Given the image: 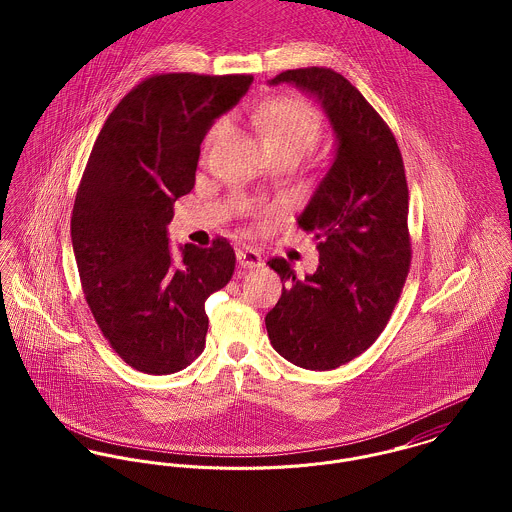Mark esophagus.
<instances>
[{
    "mask_svg": "<svg viewBox=\"0 0 512 512\" xmlns=\"http://www.w3.org/2000/svg\"><path fill=\"white\" fill-rule=\"evenodd\" d=\"M236 260H238V264L242 268H258V266H262V256L256 250L248 248V246L236 250Z\"/></svg>",
    "mask_w": 512,
    "mask_h": 512,
    "instance_id": "esophagus-1",
    "label": "esophagus"
}]
</instances>
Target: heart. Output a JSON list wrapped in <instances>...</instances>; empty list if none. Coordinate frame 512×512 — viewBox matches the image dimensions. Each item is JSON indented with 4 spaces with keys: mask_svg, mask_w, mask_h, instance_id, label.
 Here are the masks:
<instances>
[{
    "mask_svg": "<svg viewBox=\"0 0 512 512\" xmlns=\"http://www.w3.org/2000/svg\"><path fill=\"white\" fill-rule=\"evenodd\" d=\"M252 124L270 155L293 153L301 157L317 144L323 130L319 114L299 98H274L260 104L252 114ZM224 130L226 118H220L209 130L207 144L217 142Z\"/></svg>",
    "mask_w": 512,
    "mask_h": 512,
    "instance_id": "b5f03b06",
    "label": "heart"
}]
</instances>
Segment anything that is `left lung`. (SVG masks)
I'll return each instance as SVG.
<instances>
[{
	"label": "left lung",
	"mask_w": 512,
	"mask_h": 512,
	"mask_svg": "<svg viewBox=\"0 0 512 512\" xmlns=\"http://www.w3.org/2000/svg\"><path fill=\"white\" fill-rule=\"evenodd\" d=\"M315 94L337 134V155L297 224L317 240L319 266L303 280L268 260L286 288L266 315L272 347L290 363L331 370L384 331L410 272L408 183L400 147L365 96L333 69L280 73Z\"/></svg>",
	"instance_id": "8db88e82"
}]
</instances>
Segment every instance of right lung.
Wrapping results in <instances>:
<instances>
[{"label": "right lung", "mask_w": 512, "mask_h": 512, "mask_svg": "<svg viewBox=\"0 0 512 512\" xmlns=\"http://www.w3.org/2000/svg\"><path fill=\"white\" fill-rule=\"evenodd\" d=\"M250 74L167 73L136 84L104 122L76 189L71 238L86 303L126 365L171 374L205 349V301L236 256L226 238L171 256L173 203L195 187L213 122L248 90Z\"/></svg>", "instance_id": "1"}]
</instances>
